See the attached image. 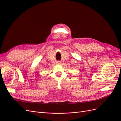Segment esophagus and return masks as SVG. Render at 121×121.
Here are the masks:
<instances>
[{
	"label": "esophagus",
	"mask_w": 121,
	"mask_h": 121,
	"mask_svg": "<svg viewBox=\"0 0 121 121\" xmlns=\"http://www.w3.org/2000/svg\"><path fill=\"white\" fill-rule=\"evenodd\" d=\"M58 64H60V62H58Z\"/></svg>",
	"instance_id": "34e87169"
}]
</instances>
